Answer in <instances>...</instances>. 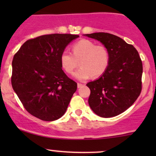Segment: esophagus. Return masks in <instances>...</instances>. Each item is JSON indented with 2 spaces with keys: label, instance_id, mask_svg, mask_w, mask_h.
Instances as JSON below:
<instances>
[{
  "label": "esophagus",
  "instance_id": "1",
  "mask_svg": "<svg viewBox=\"0 0 156 156\" xmlns=\"http://www.w3.org/2000/svg\"><path fill=\"white\" fill-rule=\"evenodd\" d=\"M83 84L78 83V88H80V87H83Z\"/></svg>",
  "mask_w": 156,
  "mask_h": 156
}]
</instances>
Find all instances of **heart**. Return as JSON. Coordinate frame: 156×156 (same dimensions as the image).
Returning <instances> with one entry per match:
<instances>
[{
	"label": "heart",
	"mask_w": 156,
	"mask_h": 156,
	"mask_svg": "<svg viewBox=\"0 0 156 156\" xmlns=\"http://www.w3.org/2000/svg\"><path fill=\"white\" fill-rule=\"evenodd\" d=\"M111 55L105 45H97L92 41L81 39L73 45V54L67 51L61 53L60 63L62 69L68 74H72L78 66L80 67L75 73L76 79L86 80L91 77L99 78L108 69Z\"/></svg>",
	"instance_id": "obj_1"
}]
</instances>
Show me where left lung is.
<instances>
[{"mask_svg":"<svg viewBox=\"0 0 156 156\" xmlns=\"http://www.w3.org/2000/svg\"><path fill=\"white\" fill-rule=\"evenodd\" d=\"M100 41L110 52L108 69L98 79L87 84L90 89L89 105L97 115L109 118L131 106L141 91L142 62L132 44L104 32L84 34Z\"/></svg>","mask_w":156,"mask_h":156,"instance_id":"8db88e82","label":"left lung"}]
</instances>
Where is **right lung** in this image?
I'll use <instances>...</instances> for the list:
<instances>
[{
	"label": "right lung",
	"mask_w": 156,
	"mask_h": 156,
	"mask_svg": "<svg viewBox=\"0 0 156 156\" xmlns=\"http://www.w3.org/2000/svg\"><path fill=\"white\" fill-rule=\"evenodd\" d=\"M78 35L53 34L28 39L14 55L12 88L24 108L44 121L66 112L77 83L62 70L60 55Z\"/></svg>",
	"instance_id": "add662e5"
}]
</instances>
